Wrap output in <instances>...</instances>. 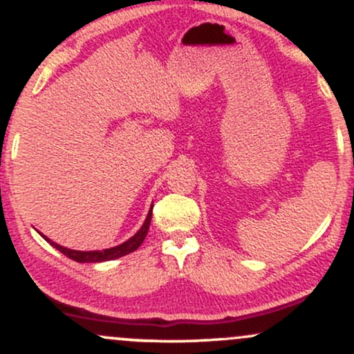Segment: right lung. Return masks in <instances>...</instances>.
<instances>
[{"label": "right lung", "instance_id": "right-lung-1", "mask_svg": "<svg viewBox=\"0 0 354 354\" xmlns=\"http://www.w3.org/2000/svg\"><path fill=\"white\" fill-rule=\"evenodd\" d=\"M151 214H153V206L151 209L148 211V216H146L143 226H141L140 230L136 231L135 234H133L131 238L128 239V241L121 243V245L118 246H113V248H108V250H96V251H76V250H70V248H64L58 245V243L51 241L50 238H46L44 234L41 236L46 239L48 243L53 248H56V250L61 251L64 256H68V258L75 259V261L78 263H101V261H111V259H116V258H121V256L124 254H129L133 253V251H136L138 248L141 246V243L145 241L146 234H148V230H149V223H151Z\"/></svg>", "mask_w": 354, "mask_h": 354}]
</instances>
